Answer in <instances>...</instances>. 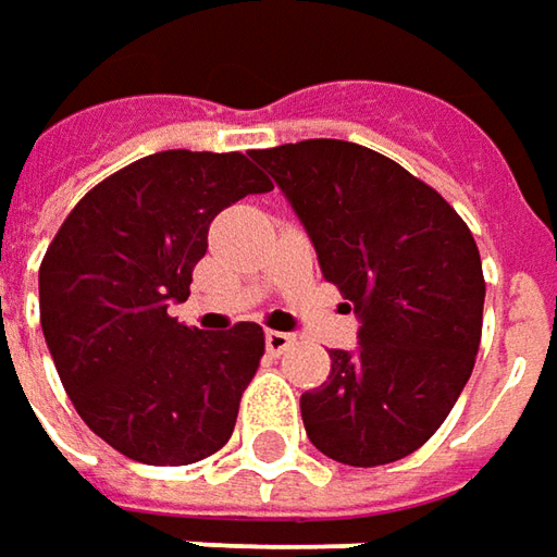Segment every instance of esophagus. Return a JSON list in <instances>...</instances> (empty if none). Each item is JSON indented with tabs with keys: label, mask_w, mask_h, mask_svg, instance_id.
Here are the masks:
<instances>
[{
	"label": "esophagus",
	"mask_w": 557,
	"mask_h": 557,
	"mask_svg": "<svg viewBox=\"0 0 557 557\" xmlns=\"http://www.w3.org/2000/svg\"><path fill=\"white\" fill-rule=\"evenodd\" d=\"M290 346H294L290 334H285V331H267V349H270L272 356H282Z\"/></svg>",
	"instance_id": "esophagus-1"
}]
</instances>
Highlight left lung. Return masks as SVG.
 <instances>
[{"instance_id": "8db88e82", "label": "left lung", "mask_w": 557, "mask_h": 557, "mask_svg": "<svg viewBox=\"0 0 557 557\" xmlns=\"http://www.w3.org/2000/svg\"><path fill=\"white\" fill-rule=\"evenodd\" d=\"M282 186L331 285L356 306L358 349L304 392L309 442L371 469L438 432L475 368L484 272L475 238L429 183L349 140L251 149Z\"/></svg>"}]
</instances>
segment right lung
I'll list each match as a JSON object with an SVG mask.
<instances>
[{
    "label": "right lung",
    "instance_id": "add662e5",
    "mask_svg": "<svg viewBox=\"0 0 557 557\" xmlns=\"http://www.w3.org/2000/svg\"><path fill=\"white\" fill-rule=\"evenodd\" d=\"M272 183L242 152L165 149L88 189L39 267V322L78 417L128 460L189 466L230 442L263 327L199 331L189 297L223 208Z\"/></svg>",
    "mask_w": 557,
    "mask_h": 557
}]
</instances>
